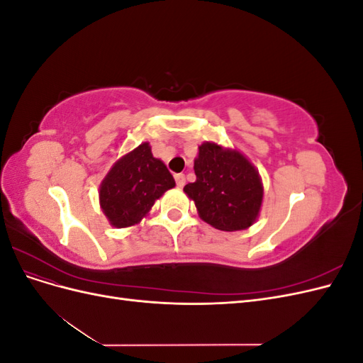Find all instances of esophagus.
Wrapping results in <instances>:
<instances>
[{"instance_id": "esophagus-1", "label": "esophagus", "mask_w": 363, "mask_h": 363, "mask_svg": "<svg viewBox=\"0 0 363 363\" xmlns=\"http://www.w3.org/2000/svg\"><path fill=\"white\" fill-rule=\"evenodd\" d=\"M174 179H175V183H177L179 188H183L184 183H186V177H184V174H175V175H174Z\"/></svg>"}]
</instances>
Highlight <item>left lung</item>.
Here are the masks:
<instances>
[{"label":"left lung","mask_w":363,"mask_h":363,"mask_svg":"<svg viewBox=\"0 0 363 363\" xmlns=\"http://www.w3.org/2000/svg\"><path fill=\"white\" fill-rule=\"evenodd\" d=\"M196 180L184 186L200 218L223 232L245 230L256 223L263 200L259 171L242 152L215 142L199 147Z\"/></svg>","instance_id":"8db88e82"}]
</instances>
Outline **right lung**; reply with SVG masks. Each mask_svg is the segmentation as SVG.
I'll return each mask as SVG.
<instances>
[{
	"label": "right lung",
	"instance_id": "add662e5",
	"mask_svg": "<svg viewBox=\"0 0 363 363\" xmlns=\"http://www.w3.org/2000/svg\"><path fill=\"white\" fill-rule=\"evenodd\" d=\"M175 186L167 164L152 156L148 142L127 152L100 184V206L116 228L138 224L156 200Z\"/></svg>",
	"mask_w": 363,
	"mask_h": 363
}]
</instances>
